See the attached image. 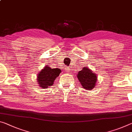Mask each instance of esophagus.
I'll return each mask as SVG.
<instances>
[{
  "label": "esophagus",
  "instance_id": "obj_1",
  "mask_svg": "<svg viewBox=\"0 0 132 132\" xmlns=\"http://www.w3.org/2000/svg\"><path fill=\"white\" fill-rule=\"evenodd\" d=\"M64 70H65V71L66 72H69V68H68V67H65V68H64Z\"/></svg>",
  "mask_w": 132,
  "mask_h": 132
}]
</instances>
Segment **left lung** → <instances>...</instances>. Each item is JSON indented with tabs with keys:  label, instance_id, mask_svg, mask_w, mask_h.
<instances>
[{
	"label": "left lung",
	"instance_id": "8db88e82",
	"mask_svg": "<svg viewBox=\"0 0 132 132\" xmlns=\"http://www.w3.org/2000/svg\"><path fill=\"white\" fill-rule=\"evenodd\" d=\"M77 77L83 88L86 90H92L95 87L97 76L87 67H85L78 72Z\"/></svg>",
	"mask_w": 132,
	"mask_h": 132
}]
</instances>
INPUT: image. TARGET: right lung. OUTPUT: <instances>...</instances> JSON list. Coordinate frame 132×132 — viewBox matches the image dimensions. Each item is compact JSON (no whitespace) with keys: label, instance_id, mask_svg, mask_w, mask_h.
I'll return each mask as SVG.
<instances>
[{"label":"right lung","instance_id":"obj_1","mask_svg":"<svg viewBox=\"0 0 132 132\" xmlns=\"http://www.w3.org/2000/svg\"><path fill=\"white\" fill-rule=\"evenodd\" d=\"M61 70L58 68L51 69L49 66H45L37 76V83L40 87L46 89L53 85L57 77L59 76Z\"/></svg>","mask_w":132,"mask_h":132}]
</instances>
